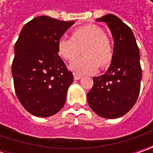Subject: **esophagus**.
Returning a JSON list of instances; mask_svg holds the SVG:
<instances>
[{
	"label": "esophagus",
	"mask_w": 153,
	"mask_h": 153,
	"mask_svg": "<svg viewBox=\"0 0 153 153\" xmlns=\"http://www.w3.org/2000/svg\"><path fill=\"white\" fill-rule=\"evenodd\" d=\"M82 78V76L81 75H77V74L74 73V79L75 80H79Z\"/></svg>",
	"instance_id": "34e87169"
}]
</instances>
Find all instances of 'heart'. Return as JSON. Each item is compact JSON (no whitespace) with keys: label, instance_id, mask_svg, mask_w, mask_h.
<instances>
[{"label":"heart","instance_id":"obj_1","mask_svg":"<svg viewBox=\"0 0 153 153\" xmlns=\"http://www.w3.org/2000/svg\"><path fill=\"white\" fill-rule=\"evenodd\" d=\"M83 57L73 61L70 69L77 74L95 72L98 66L109 65L112 59V47L102 29L96 25H85L72 30L71 38L61 36L58 41V53L67 61H72L82 48Z\"/></svg>","mask_w":153,"mask_h":153}]
</instances>
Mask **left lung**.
<instances>
[{"label":"left lung","mask_w":153,"mask_h":153,"mask_svg":"<svg viewBox=\"0 0 153 153\" xmlns=\"http://www.w3.org/2000/svg\"><path fill=\"white\" fill-rule=\"evenodd\" d=\"M96 20L105 22L109 27L114 49L106 72L93 77L88 103L100 117L117 118L128 112L138 99L142 76L140 50L132 30L119 18L107 14Z\"/></svg>","instance_id":"left-lung-1"}]
</instances>
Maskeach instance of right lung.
<instances>
[{"instance_id": "right-lung-1", "label": "right lung", "mask_w": 153, "mask_h": 153, "mask_svg": "<svg viewBox=\"0 0 153 153\" xmlns=\"http://www.w3.org/2000/svg\"><path fill=\"white\" fill-rule=\"evenodd\" d=\"M74 23L39 16L25 25L15 43V93L25 109L36 117L56 114L65 103L73 75L58 54V41Z\"/></svg>"}]
</instances>
